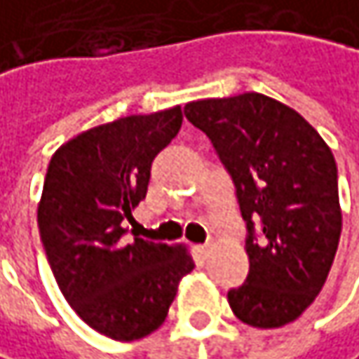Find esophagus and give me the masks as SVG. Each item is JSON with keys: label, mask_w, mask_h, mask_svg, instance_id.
<instances>
[{"label": "esophagus", "mask_w": 359, "mask_h": 359, "mask_svg": "<svg viewBox=\"0 0 359 359\" xmlns=\"http://www.w3.org/2000/svg\"><path fill=\"white\" fill-rule=\"evenodd\" d=\"M210 248H212V246H210V245L199 246V250H201V255H208V252H210Z\"/></svg>", "instance_id": "esophagus-1"}]
</instances>
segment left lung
<instances>
[{"label":"left lung","instance_id":"obj_1","mask_svg":"<svg viewBox=\"0 0 359 359\" xmlns=\"http://www.w3.org/2000/svg\"><path fill=\"white\" fill-rule=\"evenodd\" d=\"M184 116L212 140L248 230L250 267L228 292L230 309L259 329L296 320L323 290L341 236L331 147L302 114L259 92L189 102Z\"/></svg>","mask_w":359,"mask_h":359}]
</instances>
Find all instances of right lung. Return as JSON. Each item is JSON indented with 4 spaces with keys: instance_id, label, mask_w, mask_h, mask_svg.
<instances>
[{
    "instance_id": "add662e5",
    "label": "right lung",
    "mask_w": 359,
    "mask_h": 359,
    "mask_svg": "<svg viewBox=\"0 0 359 359\" xmlns=\"http://www.w3.org/2000/svg\"><path fill=\"white\" fill-rule=\"evenodd\" d=\"M180 125V107L123 116L63 144L47 168L36 217L50 271L83 323L116 341L154 333L195 267L187 246L129 243L123 228Z\"/></svg>"
}]
</instances>
